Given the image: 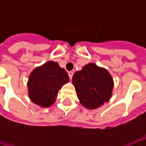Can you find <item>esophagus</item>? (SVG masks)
<instances>
[{
	"label": "esophagus",
	"mask_w": 146,
	"mask_h": 146,
	"mask_svg": "<svg viewBox=\"0 0 146 146\" xmlns=\"http://www.w3.org/2000/svg\"><path fill=\"white\" fill-rule=\"evenodd\" d=\"M68 75H69L70 79H72V77H73V72H72V71H70V72L68 73Z\"/></svg>",
	"instance_id": "1"
}]
</instances>
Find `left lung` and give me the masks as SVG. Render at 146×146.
<instances>
[{"label":"left lung","mask_w":146,"mask_h":146,"mask_svg":"<svg viewBox=\"0 0 146 146\" xmlns=\"http://www.w3.org/2000/svg\"><path fill=\"white\" fill-rule=\"evenodd\" d=\"M73 84L80 103L88 109H97L111 98L113 80L107 70L89 63L73 76Z\"/></svg>","instance_id":"obj_1"}]
</instances>
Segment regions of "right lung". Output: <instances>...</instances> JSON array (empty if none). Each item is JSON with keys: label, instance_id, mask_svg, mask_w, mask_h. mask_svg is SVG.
I'll return each mask as SVG.
<instances>
[{"label": "right lung", "instance_id": "obj_1", "mask_svg": "<svg viewBox=\"0 0 146 146\" xmlns=\"http://www.w3.org/2000/svg\"><path fill=\"white\" fill-rule=\"evenodd\" d=\"M68 82L66 71L57 62H48L30 74L28 81L29 97L33 103L48 107L55 102L58 90Z\"/></svg>", "mask_w": 146, "mask_h": 146}]
</instances>
